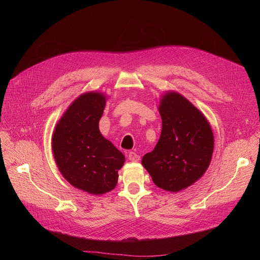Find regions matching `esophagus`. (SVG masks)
<instances>
[{
    "mask_svg": "<svg viewBox=\"0 0 260 260\" xmlns=\"http://www.w3.org/2000/svg\"><path fill=\"white\" fill-rule=\"evenodd\" d=\"M129 159L131 161H139L140 160V156L136 152H130L129 153Z\"/></svg>",
    "mask_w": 260,
    "mask_h": 260,
    "instance_id": "esophagus-1",
    "label": "esophagus"
}]
</instances>
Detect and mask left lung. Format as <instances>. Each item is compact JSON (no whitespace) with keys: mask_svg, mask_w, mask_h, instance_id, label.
I'll use <instances>...</instances> for the list:
<instances>
[{"mask_svg":"<svg viewBox=\"0 0 260 260\" xmlns=\"http://www.w3.org/2000/svg\"><path fill=\"white\" fill-rule=\"evenodd\" d=\"M158 108L160 138L143 156L142 165L157 186L179 192L205 174L214 152V135L206 117L178 92L165 93Z\"/></svg>","mask_w":260,"mask_h":260,"instance_id":"obj_1","label":"left lung"}]
</instances>
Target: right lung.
I'll return each mask as SVG.
<instances>
[{
  "mask_svg": "<svg viewBox=\"0 0 260 260\" xmlns=\"http://www.w3.org/2000/svg\"><path fill=\"white\" fill-rule=\"evenodd\" d=\"M105 104L103 93L81 94L62 115L52 137L53 155L62 177L94 195L115 188L124 162L123 154L99 129Z\"/></svg>",
  "mask_w": 260,
  "mask_h": 260,
  "instance_id": "right-lung-1",
  "label": "right lung"
}]
</instances>
